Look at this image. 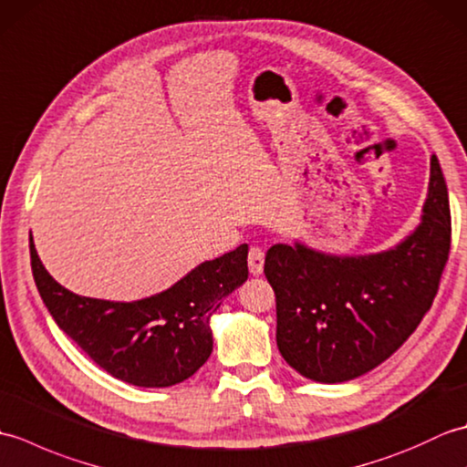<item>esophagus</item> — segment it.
<instances>
[{"instance_id":"esophagus-1","label":"esophagus","mask_w":467,"mask_h":467,"mask_svg":"<svg viewBox=\"0 0 467 467\" xmlns=\"http://www.w3.org/2000/svg\"><path fill=\"white\" fill-rule=\"evenodd\" d=\"M265 266V251L259 249V246H253L249 251V271L251 275H261Z\"/></svg>"}]
</instances>
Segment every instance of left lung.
<instances>
[{"mask_svg": "<svg viewBox=\"0 0 467 467\" xmlns=\"http://www.w3.org/2000/svg\"><path fill=\"white\" fill-rule=\"evenodd\" d=\"M450 243L448 186L433 154L420 224L391 249L333 254L299 241L273 244L265 275L283 359L317 383L351 381L389 359L430 311Z\"/></svg>", "mask_w": 467, "mask_h": 467, "instance_id": "left-lung-1", "label": "left lung"}]
</instances>
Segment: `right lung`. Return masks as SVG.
<instances>
[{
	"label": "right lung",
	"mask_w": 467,
	"mask_h": 467,
	"mask_svg": "<svg viewBox=\"0 0 467 467\" xmlns=\"http://www.w3.org/2000/svg\"><path fill=\"white\" fill-rule=\"evenodd\" d=\"M34 281L52 319L90 359L136 387H171L213 353L211 319L224 296L249 279V246L204 261L166 291L138 301L82 296L46 271L29 239Z\"/></svg>",
	"instance_id": "obj_1"
}]
</instances>
